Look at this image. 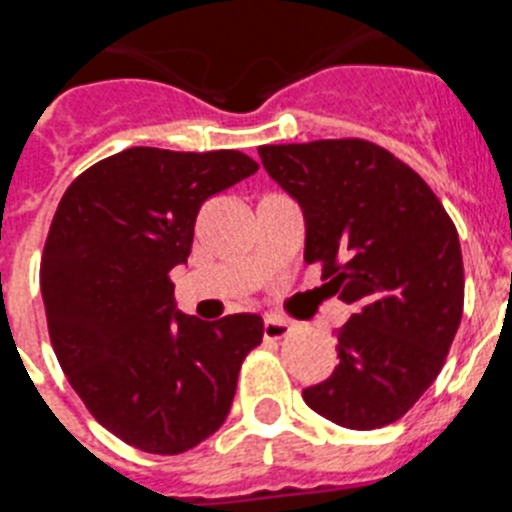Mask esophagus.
I'll list each match as a JSON object with an SVG mask.
<instances>
[{
	"label": "esophagus",
	"mask_w": 512,
	"mask_h": 512,
	"mask_svg": "<svg viewBox=\"0 0 512 512\" xmlns=\"http://www.w3.org/2000/svg\"><path fill=\"white\" fill-rule=\"evenodd\" d=\"M289 333H292V323L284 318H266L264 320V338H269V341H282V338H287Z\"/></svg>",
	"instance_id": "34e87169"
}]
</instances>
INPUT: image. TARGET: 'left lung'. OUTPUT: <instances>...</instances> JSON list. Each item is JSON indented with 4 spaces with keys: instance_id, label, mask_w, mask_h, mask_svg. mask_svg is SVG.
Masks as SVG:
<instances>
[{
    "instance_id": "8db88e82",
    "label": "left lung",
    "mask_w": 512,
    "mask_h": 512,
    "mask_svg": "<svg viewBox=\"0 0 512 512\" xmlns=\"http://www.w3.org/2000/svg\"><path fill=\"white\" fill-rule=\"evenodd\" d=\"M261 164L305 215V261L354 307L338 366L302 392L330 423L400 420L441 372L464 310L459 233L433 189L361 138L261 146Z\"/></svg>"
}]
</instances>
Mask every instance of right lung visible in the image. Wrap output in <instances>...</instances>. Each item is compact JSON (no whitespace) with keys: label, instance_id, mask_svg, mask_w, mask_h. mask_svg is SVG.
<instances>
[{"label":"right lung","instance_id":"right-lung-1","mask_svg":"<svg viewBox=\"0 0 512 512\" xmlns=\"http://www.w3.org/2000/svg\"><path fill=\"white\" fill-rule=\"evenodd\" d=\"M241 151L128 148L66 189L40 259V292L63 374L99 425L148 454H184L225 423L259 315L212 323L174 312L197 212L256 174Z\"/></svg>","mask_w":512,"mask_h":512}]
</instances>
